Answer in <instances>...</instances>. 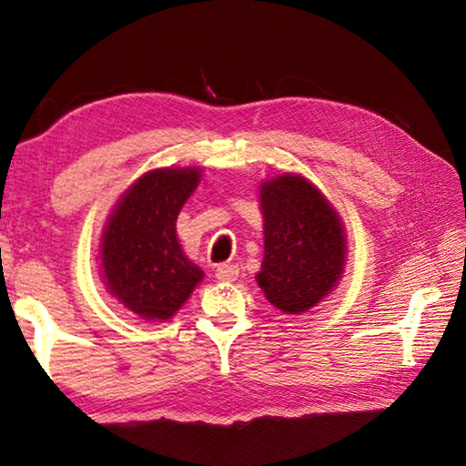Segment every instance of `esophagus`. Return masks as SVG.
<instances>
[{
    "label": "esophagus",
    "mask_w": 466,
    "mask_h": 466,
    "mask_svg": "<svg viewBox=\"0 0 466 466\" xmlns=\"http://www.w3.org/2000/svg\"><path fill=\"white\" fill-rule=\"evenodd\" d=\"M238 265H232V263H224V265H219L218 269H216V278L219 279V281H224V283H230V281H234L236 278H238Z\"/></svg>",
    "instance_id": "34e87169"
}]
</instances>
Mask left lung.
Masks as SVG:
<instances>
[{
	"mask_svg": "<svg viewBox=\"0 0 466 466\" xmlns=\"http://www.w3.org/2000/svg\"><path fill=\"white\" fill-rule=\"evenodd\" d=\"M265 257L257 283L275 309L309 312L343 275V222L310 180L279 175L258 188Z\"/></svg>",
	"mask_w": 466,
	"mask_h": 466,
	"instance_id": "left-lung-1",
	"label": "left lung"
}]
</instances>
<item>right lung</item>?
I'll return each instance as SVG.
<instances>
[{
	"label": "right lung",
	"mask_w": 466,
	"mask_h": 466,
	"mask_svg": "<svg viewBox=\"0 0 466 466\" xmlns=\"http://www.w3.org/2000/svg\"><path fill=\"white\" fill-rule=\"evenodd\" d=\"M201 180V168H156L116 201L100 236L106 289L146 320L177 314L203 271L180 248L177 218Z\"/></svg>",
	"instance_id": "obj_1"
}]
</instances>
